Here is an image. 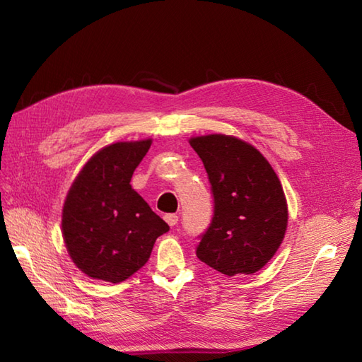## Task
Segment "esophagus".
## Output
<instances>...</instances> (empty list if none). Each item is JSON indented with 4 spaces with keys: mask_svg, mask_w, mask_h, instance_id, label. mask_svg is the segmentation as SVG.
Returning a JSON list of instances; mask_svg holds the SVG:
<instances>
[{
    "mask_svg": "<svg viewBox=\"0 0 362 362\" xmlns=\"http://www.w3.org/2000/svg\"><path fill=\"white\" fill-rule=\"evenodd\" d=\"M165 221L168 222L169 226L174 227V226H177V222H179V216H177V214H173V213H171V214H166Z\"/></svg>",
    "mask_w": 362,
    "mask_h": 362,
    "instance_id": "34e87169",
    "label": "esophagus"
}]
</instances>
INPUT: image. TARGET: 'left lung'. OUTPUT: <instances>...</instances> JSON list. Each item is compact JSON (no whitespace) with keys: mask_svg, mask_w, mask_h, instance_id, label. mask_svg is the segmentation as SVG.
Here are the masks:
<instances>
[{"mask_svg":"<svg viewBox=\"0 0 362 362\" xmlns=\"http://www.w3.org/2000/svg\"><path fill=\"white\" fill-rule=\"evenodd\" d=\"M202 160L213 194V218L196 255L218 272L255 274L280 247L288 226L281 183L261 153L240 138L189 140Z\"/></svg>","mask_w":362,"mask_h":362,"instance_id":"8db88e82","label":"left lung"}]
</instances>
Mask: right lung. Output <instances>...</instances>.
I'll use <instances>...</instances> for the list:
<instances>
[{
    "label": "right lung",
    "instance_id": "right-lung-1",
    "mask_svg": "<svg viewBox=\"0 0 362 362\" xmlns=\"http://www.w3.org/2000/svg\"><path fill=\"white\" fill-rule=\"evenodd\" d=\"M151 140L115 143L96 152L66 196L62 230L68 253L91 279L119 283L148 263L169 226L130 187Z\"/></svg>",
    "mask_w": 362,
    "mask_h": 362
}]
</instances>
